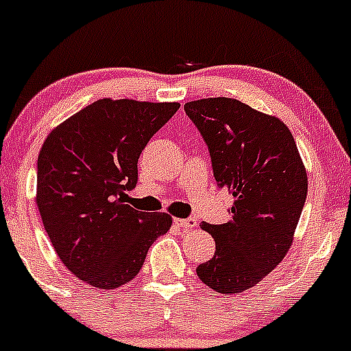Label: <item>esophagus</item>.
Wrapping results in <instances>:
<instances>
[{
    "instance_id": "1",
    "label": "esophagus",
    "mask_w": 351,
    "mask_h": 351,
    "mask_svg": "<svg viewBox=\"0 0 351 351\" xmlns=\"http://www.w3.org/2000/svg\"><path fill=\"white\" fill-rule=\"evenodd\" d=\"M174 224L180 229L197 228V219L195 217H187V219H174Z\"/></svg>"
}]
</instances>
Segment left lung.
<instances>
[{
  "label": "left lung",
  "instance_id": "1",
  "mask_svg": "<svg viewBox=\"0 0 351 351\" xmlns=\"http://www.w3.org/2000/svg\"><path fill=\"white\" fill-rule=\"evenodd\" d=\"M184 110L209 149L217 187L236 199L231 221L202 222L216 252L195 273L214 291L234 295L258 285L288 252L306 201V171L276 117L224 97L189 101Z\"/></svg>",
  "mask_w": 351,
  "mask_h": 351
}]
</instances>
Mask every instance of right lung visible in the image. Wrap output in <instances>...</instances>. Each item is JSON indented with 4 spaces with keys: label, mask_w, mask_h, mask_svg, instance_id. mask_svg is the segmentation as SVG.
<instances>
[{
    "label": "right lung",
    "mask_w": 351,
    "mask_h": 351,
    "mask_svg": "<svg viewBox=\"0 0 351 351\" xmlns=\"http://www.w3.org/2000/svg\"><path fill=\"white\" fill-rule=\"evenodd\" d=\"M179 104L101 99L58 125L43 142L36 204L56 254L78 280L114 289L134 280L172 217L125 202L137 162Z\"/></svg>",
    "instance_id": "1"
}]
</instances>
